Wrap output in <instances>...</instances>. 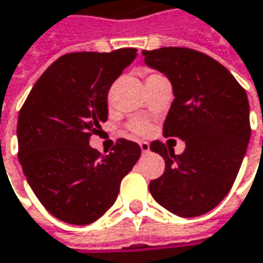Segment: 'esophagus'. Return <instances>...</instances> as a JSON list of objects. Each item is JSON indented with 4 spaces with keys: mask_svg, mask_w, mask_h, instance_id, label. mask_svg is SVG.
I'll list each match as a JSON object with an SVG mask.
<instances>
[{
    "mask_svg": "<svg viewBox=\"0 0 263 263\" xmlns=\"http://www.w3.org/2000/svg\"><path fill=\"white\" fill-rule=\"evenodd\" d=\"M140 147H141V152H143V154H149V152H151V146H149V143H146V141H141V143H140Z\"/></svg>",
    "mask_w": 263,
    "mask_h": 263,
    "instance_id": "1",
    "label": "esophagus"
}]
</instances>
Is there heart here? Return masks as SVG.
<instances>
[{"mask_svg": "<svg viewBox=\"0 0 263 263\" xmlns=\"http://www.w3.org/2000/svg\"><path fill=\"white\" fill-rule=\"evenodd\" d=\"M131 128H132V131H135L137 134H141V135L149 131V125H147V123H144V122H134Z\"/></svg>", "mask_w": 263, "mask_h": 263, "instance_id": "1", "label": "heart"}]
</instances>
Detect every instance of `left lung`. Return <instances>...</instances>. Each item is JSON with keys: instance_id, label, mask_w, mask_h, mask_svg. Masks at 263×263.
<instances>
[{"instance_id": "left-lung-1", "label": "left lung", "mask_w": 263, "mask_h": 263, "mask_svg": "<svg viewBox=\"0 0 263 263\" xmlns=\"http://www.w3.org/2000/svg\"><path fill=\"white\" fill-rule=\"evenodd\" d=\"M143 55L173 87L164 137L185 141L180 155L161 141L151 144V151L164 158L165 170L151 180L149 191L175 215L199 217L226 197L247 152V93L223 64L199 51L168 46L143 51Z\"/></svg>"}]
</instances>
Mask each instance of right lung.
Here are the masks:
<instances>
[{
	"label": "right lung",
	"instance_id": "right-lung-1",
	"mask_svg": "<svg viewBox=\"0 0 263 263\" xmlns=\"http://www.w3.org/2000/svg\"><path fill=\"white\" fill-rule=\"evenodd\" d=\"M135 57V48L66 54L43 72L19 111L24 175L46 211L64 223L84 226L102 217L141 155L125 138L109 155L88 144L107 122L111 84Z\"/></svg>",
	"mask_w": 263,
	"mask_h": 263
}]
</instances>
